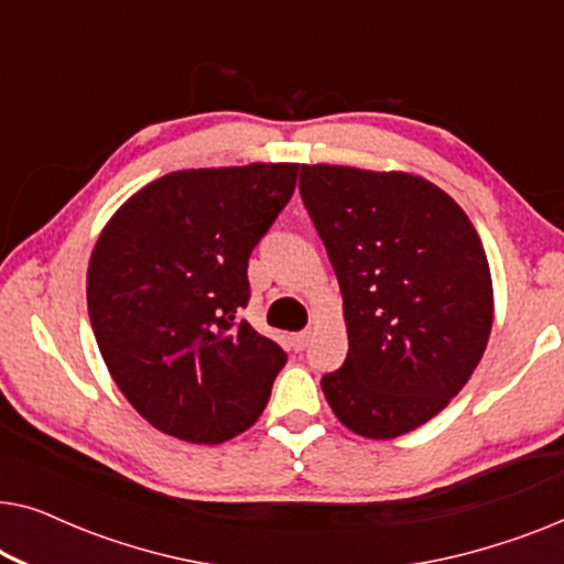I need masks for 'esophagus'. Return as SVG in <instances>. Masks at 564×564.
<instances>
[{"label":"esophagus","mask_w":564,"mask_h":564,"mask_svg":"<svg viewBox=\"0 0 564 564\" xmlns=\"http://www.w3.org/2000/svg\"><path fill=\"white\" fill-rule=\"evenodd\" d=\"M307 341H311V330H300V334L292 336V346H295L297 351H303L305 346H307Z\"/></svg>","instance_id":"esophagus-1"}]
</instances>
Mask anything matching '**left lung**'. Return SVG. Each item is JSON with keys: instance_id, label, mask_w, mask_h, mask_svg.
I'll list each match as a JSON object with an SVG mask.
<instances>
[{"instance_id": "left-lung-1", "label": "left lung", "mask_w": 564, "mask_h": 564, "mask_svg": "<svg viewBox=\"0 0 564 564\" xmlns=\"http://www.w3.org/2000/svg\"><path fill=\"white\" fill-rule=\"evenodd\" d=\"M300 195L349 334L323 395L354 434L403 436L449 405L488 346L492 280L480 236L444 189L408 172L303 164Z\"/></svg>"}]
</instances>
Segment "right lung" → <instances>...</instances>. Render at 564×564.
<instances>
[{
  "label": "right lung",
  "instance_id": "obj_1",
  "mask_svg": "<svg viewBox=\"0 0 564 564\" xmlns=\"http://www.w3.org/2000/svg\"><path fill=\"white\" fill-rule=\"evenodd\" d=\"M300 164L184 169L107 220L87 307L115 384L153 429L223 444L253 426L288 361L238 311L249 257L290 203Z\"/></svg>",
  "mask_w": 564,
  "mask_h": 564
}]
</instances>
